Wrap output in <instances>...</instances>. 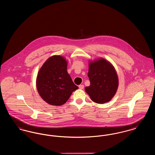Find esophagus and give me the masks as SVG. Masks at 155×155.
Instances as JSON below:
<instances>
[{"mask_svg": "<svg viewBox=\"0 0 155 155\" xmlns=\"http://www.w3.org/2000/svg\"><path fill=\"white\" fill-rule=\"evenodd\" d=\"M78 87H79V88L81 89H83L84 88V85H80L78 86Z\"/></svg>", "mask_w": 155, "mask_h": 155, "instance_id": "esophagus-1", "label": "esophagus"}]
</instances>
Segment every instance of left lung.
<instances>
[{"instance_id":"obj_1","label":"left lung","mask_w":155,"mask_h":155,"mask_svg":"<svg viewBox=\"0 0 155 155\" xmlns=\"http://www.w3.org/2000/svg\"><path fill=\"white\" fill-rule=\"evenodd\" d=\"M88 76L90 85L85 90L91 100L97 103L110 101L116 94L118 85V77L114 67L103 59L90 62Z\"/></svg>"}]
</instances>
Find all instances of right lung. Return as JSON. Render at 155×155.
I'll return each instance as SVG.
<instances>
[{
    "label": "right lung",
    "mask_w": 155,
    "mask_h": 155,
    "mask_svg": "<svg viewBox=\"0 0 155 155\" xmlns=\"http://www.w3.org/2000/svg\"><path fill=\"white\" fill-rule=\"evenodd\" d=\"M66 60L60 56L48 59L38 72L37 88L46 102L60 106L66 103L73 92L78 88L67 71Z\"/></svg>",
    "instance_id": "1"
}]
</instances>
